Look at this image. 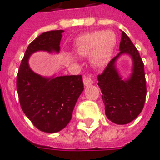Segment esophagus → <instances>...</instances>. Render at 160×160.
Listing matches in <instances>:
<instances>
[{"mask_svg": "<svg viewBox=\"0 0 160 160\" xmlns=\"http://www.w3.org/2000/svg\"><path fill=\"white\" fill-rule=\"evenodd\" d=\"M83 84H84L85 87H88V86L93 84V80H91L89 77H84L83 78Z\"/></svg>", "mask_w": 160, "mask_h": 160, "instance_id": "1", "label": "esophagus"}]
</instances>
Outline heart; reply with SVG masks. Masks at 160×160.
Here are the masks:
<instances>
[{"mask_svg":"<svg viewBox=\"0 0 160 160\" xmlns=\"http://www.w3.org/2000/svg\"><path fill=\"white\" fill-rule=\"evenodd\" d=\"M115 45L116 36L112 30H97L79 37L73 50L79 57H89L94 68L103 69L109 63Z\"/></svg>","mask_w":160,"mask_h":160,"instance_id":"obj_1","label":"heart"}]
</instances>
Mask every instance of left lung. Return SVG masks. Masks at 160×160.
I'll return each instance as SVG.
<instances>
[{
    "label": "left lung",
    "mask_w": 160,
    "mask_h": 160,
    "mask_svg": "<svg viewBox=\"0 0 160 160\" xmlns=\"http://www.w3.org/2000/svg\"><path fill=\"white\" fill-rule=\"evenodd\" d=\"M119 51L104 72L98 75V85L102 92L107 117L116 124H126L134 120L142 111L147 89L142 60L123 31ZM122 55H128L132 59L131 73L125 79L117 69V62Z\"/></svg>",
    "instance_id": "8db88e82"
}]
</instances>
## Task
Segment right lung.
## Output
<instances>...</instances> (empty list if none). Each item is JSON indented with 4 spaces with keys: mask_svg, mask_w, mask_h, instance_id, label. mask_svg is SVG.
Returning a JSON list of instances; mask_svg holds the SVG:
<instances>
[{
    "mask_svg": "<svg viewBox=\"0 0 160 160\" xmlns=\"http://www.w3.org/2000/svg\"><path fill=\"white\" fill-rule=\"evenodd\" d=\"M63 30L45 32L28 46L17 77L20 107L35 127L47 133L60 132L70 122L84 87L81 75L43 76L29 66L37 52L59 53Z\"/></svg>",
    "mask_w": 160,
    "mask_h": 160,
    "instance_id": "1",
    "label": "right lung"
}]
</instances>
